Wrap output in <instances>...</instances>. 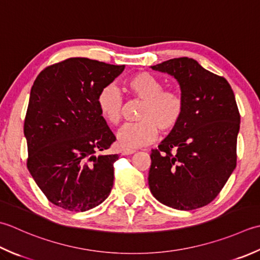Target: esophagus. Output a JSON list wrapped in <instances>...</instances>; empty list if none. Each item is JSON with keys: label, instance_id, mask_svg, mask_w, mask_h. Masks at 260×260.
Returning <instances> with one entry per match:
<instances>
[{"label": "esophagus", "instance_id": "esophagus-1", "mask_svg": "<svg viewBox=\"0 0 260 260\" xmlns=\"http://www.w3.org/2000/svg\"><path fill=\"white\" fill-rule=\"evenodd\" d=\"M120 153H121V155H131V154H133V153H135V150H128V149H123L120 151Z\"/></svg>", "mask_w": 260, "mask_h": 260}]
</instances>
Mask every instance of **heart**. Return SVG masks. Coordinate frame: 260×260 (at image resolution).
I'll return each mask as SVG.
<instances>
[{
  "instance_id": "1",
  "label": "heart",
  "mask_w": 260,
  "mask_h": 260,
  "mask_svg": "<svg viewBox=\"0 0 260 260\" xmlns=\"http://www.w3.org/2000/svg\"><path fill=\"white\" fill-rule=\"evenodd\" d=\"M128 92L143 100L137 119L117 133V142L123 149L133 150L153 142L159 129L170 133L179 126L185 114L184 96L178 90L164 89V83L147 72H137L125 82ZM96 106L109 125L119 124L123 116V98L114 84L104 86L96 95Z\"/></svg>"
}]
</instances>
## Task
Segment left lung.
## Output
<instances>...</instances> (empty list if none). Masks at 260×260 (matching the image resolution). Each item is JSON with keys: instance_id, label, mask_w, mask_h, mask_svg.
I'll return each mask as SVG.
<instances>
[{"instance_id": "8db88e82", "label": "left lung", "mask_w": 260, "mask_h": 260, "mask_svg": "<svg viewBox=\"0 0 260 260\" xmlns=\"http://www.w3.org/2000/svg\"><path fill=\"white\" fill-rule=\"evenodd\" d=\"M151 69L178 81L185 114L152 150L150 190L167 206L196 210L214 200L237 165L240 114L235 93L224 78L192 58L169 59Z\"/></svg>"}]
</instances>
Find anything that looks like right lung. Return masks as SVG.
<instances>
[{
    "mask_svg": "<svg viewBox=\"0 0 260 260\" xmlns=\"http://www.w3.org/2000/svg\"><path fill=\"white\" fill-rule=\"evenodd\" d=\"M125 69L84 57L50 65L30 91L23 133L27 167L45 196L64 210L101 204L114 184L118 154H101L116 141L96 95Z\"/></svg>",
    "mask_w": 260,
    "mask_h": 260,
    "instance_id": "right-lung-1",
    "label": "right lung"
}]
</instances>
